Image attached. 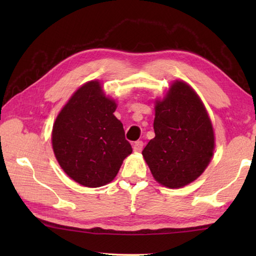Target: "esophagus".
Segmentation results:
<instances>
[{"label":"esophagus","instance_id":"esophagus-1","mask_svg":"<svg viewBox=\"0 0 256 256\" xmlns=\"http://www.w3.org/2000/svg\"><path fill=\"white\" fill-rule=\"evenodd\" d=\"M143 148H144V143L142 142V140H136V142L133 144V150H134V152H136V153L142 152Z\"/></svg>","mask_w":256,"mask_h":256}]
</instances>
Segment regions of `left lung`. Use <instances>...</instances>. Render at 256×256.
<instances>
[{
	"mask_svg": "<svg viewBox=\"0 0 256 256\" xmlns=\"http://www.w3.org/2000/svg\"><path fill=\"white\" fill-rule=\"evenodd\" d=\"M154 131L142 154L157 182L182 188L204 172L214 133L202 101L184 81H174L164 99L156 100Z\"/></svg>",
	"mask_w": 256,
	"mask_h": 256,
	"instance_id": "obj_1",
	"label": "left lung"
}]
</instances>
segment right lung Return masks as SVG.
I'll use <instances>...</instances> for the list:
<instances>
[{
	"label": "right lung",
	"instance_id": "right-lung-1",
	"mask_svg": "<svg viewBox=\"0 0 256 256\" xmlns=\"http://www.w3.org/2000/svg\"><path fill=\"white\" fill-rule=\"evenodd\" d=\"M116 108V101L92 80L74 92L54 123L52 143L59 165L84 187L111 182L132 153Z\"/></svg>",
	"mask_w": 256,
	"mask_h": 256
}]
</instances>
